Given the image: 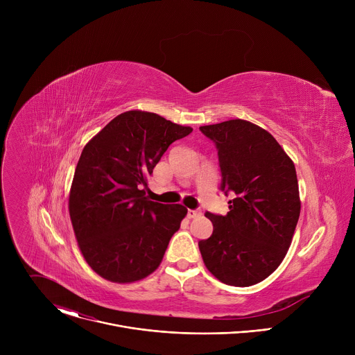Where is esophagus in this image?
I'll use <instances>...</instances> for the list:
<instances>
[{
	"mask_svg": "<svg viewBox=\"0 0 355 355\" xmlns=\"http://www.w3.org/2000/svg\"><path fill=\"white\" fill-rule=\"evenodd\" d=\"M200 215H202L200 211H193V209H188V214H187V216H188L189 219L198 218V216H200Z\"/></svg>",
	"mask_w": 355,
	"mask_h": 355,
	"instance_id": "obj_1",
	"label": "esophagus"
}]
</instances>
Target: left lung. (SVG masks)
<instances>
[{"label":"left lung","instance_id":"left-lung-1","mask_svg":"<svg viewBox=\"0 0 355 355\" xmlns=\"http://www.w3.org/2000/svg\"><path fill=\"white\" fill-rule=\"evenodd\" d=\"M199 130L215 141L220 188L233 192L225 216L207 212L212 236L198 243L209 272L226 285L250 286L285 259L300 214L295 164L274 136L243 119Z\"/></svg>","mask_w":355,"mask_h":355}]
</instances>
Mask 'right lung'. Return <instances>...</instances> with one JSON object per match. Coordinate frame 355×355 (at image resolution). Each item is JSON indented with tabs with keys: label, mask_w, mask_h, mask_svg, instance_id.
Segmentation results:
<instances>
[{
	"label": "right lung",
	"mask_w": 355,
	"mask_h": 355,
	"mask_svg": "<svg viewBox=\"0 0 355 355\" xmlns=\"http://www.w3.org/2000/svg\"><path fill=\"white\" fill-rule=\"evenodd\" d=\"M191 132L135 110L114 118L84 146L69 212L81 254L99 277L130 284L159 268L188 211L150 200L147 181L168 146Z\"/></svg>",
	"instance_id": "obj_1"
}]
</instances>
